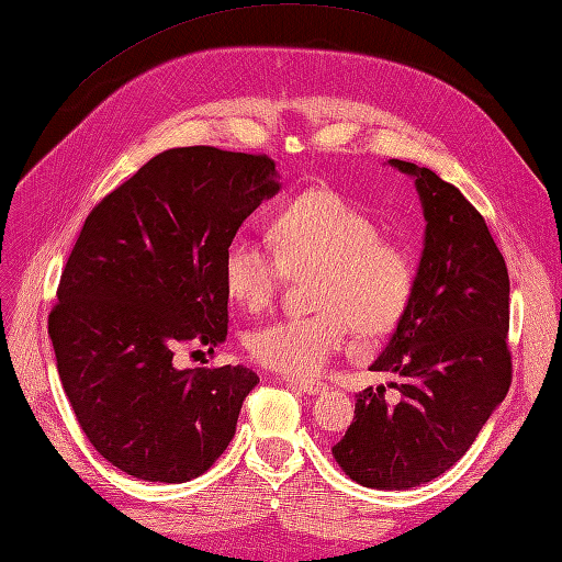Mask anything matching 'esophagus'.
<instances>
[{"mask_svg": "<svg viewBox=\"0 0 562 562\" xmlns=\"http://www.w3.org/2000/svg\"><path fill=\"white\" fill-rule=\"evenodd\" d=\"M286 382L296 384L301 392L306 394H318V392H325V382H318V380H308V378H286Z\"/></svg>", "mask_w": 562, "mask_h": 562, "instance_id": "34e87169", "label": "esophagus"}]
</instances>
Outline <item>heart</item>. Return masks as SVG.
<instances>
[{
    "label": "heart",
    "instance_id": "1",
    "mask_svg": "<svg viewBox=\"0 0 562 562\" xmlns=\"http://www.w3.org/2000/svg\"><path fill=\"white\" fill-rule=\"evenodd\" d=\"M270 237L272 244L244 235L227 244L223 278L229 296L247 311H261L290 272L315 270V311L251 329L247 347L266 368L315 375L344 349L353 327L363 337H380L406 313L415 284L411 251L382 237L380 223L341 194L296 196L272 218Z\"/></svg>",
    "mask_w": 562,
    "mask_h": 562
}]
</instances>
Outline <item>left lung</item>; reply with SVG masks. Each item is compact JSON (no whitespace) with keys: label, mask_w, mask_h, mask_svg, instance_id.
<instances>
[{"label":"left lung","mask_w":562,"mask_h":562,"mask_svg":"<svg viewBox=\"0 0 562 562\" xmlns=\"http://www.w3.org/2000/svg\"><path fill=\"white\" fill-rule=\"evenodd\" d=\"M408 172L425 211V249L406 313L370 370L396 372L356 396V415L333 456L372 488L431 482L465 456L513 378L508 349L510 280L482 213L435 170Z\"/></svg>","instance_id":"obj_1"}]
</instances>
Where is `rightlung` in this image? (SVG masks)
Listing matches in <instances>:
<instances>
[{"mask_svg": "<svg viewBox=\"0 0 562 562\" xmlns=\"http://www.w3.org/2000/svg\"><path fill=\"white\" fill-rule=\"evenodd\" d=\"M280 190L266 154L168 149L90 211L61 272L49 337L85 437L147 482L204 474L258 384L244 366L184 368V344L227 337L223 258L244 218Z\"/></svg>", "mask_w": 562, "mask_h": 562, "instance_id": "right-lung-1", "label": "right lung"}]
</instances>
